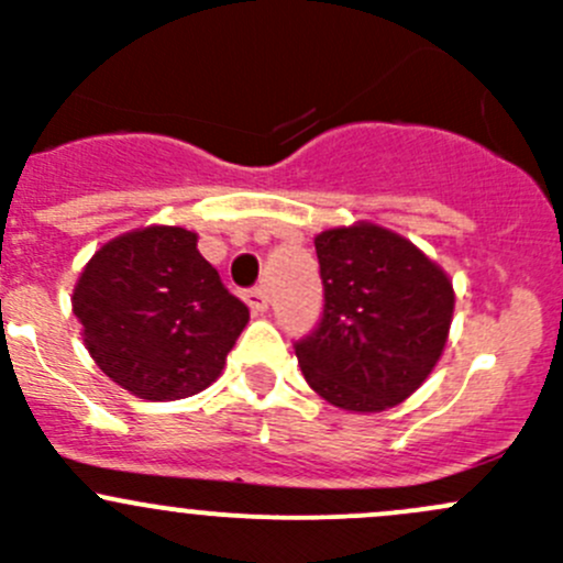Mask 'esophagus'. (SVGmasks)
I'll list each match as a JSON object with an SVG mask.
<instances>
[{"label":"esophagus","mask_w":563,"mask_h":563,"mask_svg":"<svg viewBox=\"0 0 563 563\" xmlns=\"http://www.w3.org/2000/svg\"><path fill=\"white\" fill-rule=\"evenodd\" d=\"M245 302L250 305L253 313H266V308H269V297H266L264 288H250L245 294Z\"/></svg>","instance_id":"esophagus-1"}]
</instances>
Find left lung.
<instances>
[{"label":"left lung","mask_w":563,"mask_h":563,"mask_svg":"<svg viewBox=\"0 0 563 563\" xmlns=\"http://www.w3.org/2000/svg\"><path fill=\"white\" fill-rule=\"evenodd\" d=\"M323 316L299 340L305 382L332 406L376 413L424 384L455 313L450 275L411 240L376 223L316 236Z\"/></svg>","instance_id":"8db88e82"}]
</instances>
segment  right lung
<instances>
[{
  "label": "right lung",
  "mask_w": 563,
  "mask_h": 563,
  "mask_svg": "<svg viewBox=\"0 0 563 563\" xmlns=\"http://www.w3.org/2000/svg\"><path fill=\"white\" fill-rule=\"evenodd\" d=\"M73 313L95 365L130 395L161 402L207 389L250 321L198 253L196 231L179 225H146L95 250Z\"/></svg>",
  "instance_id": "right-lung-1"
}]
</instances>
